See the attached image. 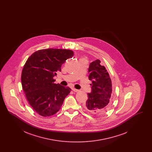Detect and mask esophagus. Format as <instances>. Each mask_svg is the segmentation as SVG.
<instances>
[{
	"label": "esophagus",
	"mask_w": 152,
	"mask_h": 152,
	"mask_svg": "<svg viewBox=\"0 0 152 152\" xmlns=\"http://www.w3.org/2000/svg\"><path fill=\"white\" fill-rule=\"evenodd\" d=\"M72 91H74V92H79V89H77L75 88H73Z\"/></svg>",
	"instance_id": "34e87169"
}]
</instances>
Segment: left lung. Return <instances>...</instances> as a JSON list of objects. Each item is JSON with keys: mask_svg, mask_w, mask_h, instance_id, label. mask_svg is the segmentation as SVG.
Listing matches in <instances>:
<instances>
[{"mask_svg": "<svg viewBox=\"0 0 152 152\" xmlns=\"http://www.w3.org/2000/svg\"><path fill=\"white\" fill-rule=\"evenodd\" d=\"M100 63V60H96L89 65V79L92 81V92L88 94V99L84 105L87 112L96 116L107 112L112 103L111 79L105 67Z\"/></svg>", "mask_w": 152, "mask_h": 152, "instance_id": "obj_1", "label": "left lung"}]
</instances>
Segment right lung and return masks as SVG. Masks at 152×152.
<instances>
[{
  "label": "right lung",
  "mask_w": 152,
  "mask_h": 152,
  "mask_svg": "<svg viewBox=\"0 0 152 152\" xmlns=\"http://www.w3.org/2000/svg\"><path fill=\"white\" fill-rule=\"evenodd\" d=\"M73 56L71 50L48 48L35 52L26 61L21 76L22 88L29 105L40 116L56 114L71 91L68 87L55 84L53 77Z\"/></svg>",
  "instance_id": "obj_1"
}]
</instances>
